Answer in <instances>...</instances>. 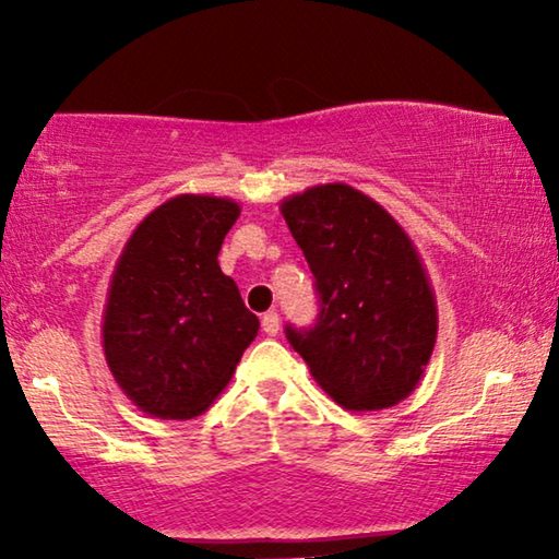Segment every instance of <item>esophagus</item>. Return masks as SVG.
<instances>
[{"label":"esophagus","mask_w":559,"mask_h":559,"mask_svg":"<svg viewBox=\"0 0 559 559\" xmlns=\"http://www.w3.org/2000/svg\"><path fill=\"white\" fill-rule=\"evenodd\" d=\"M262 328H264L266 335H277L280 333V316H277V310L264 312V316H262Z\"/></svg>","instance_id":"esophagus-1"}]
</instances>
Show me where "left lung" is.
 Masks as SVG:
<instances>
[{"label": "left lung", "instance_id": "8db88e82", "mask_svg": "<svg viewBox=\"0 0 559 559\" xmlns=\"http://www.w3.org/2000/svg\"><path fill=\"white\" fill-rule=\"evenodd\" d=\"M280 211L320 295L318 323L287 325V341L343 409L394 407L415 392L438 338V302L415 243L346 182L312 186Z\"/></svg>", "mask_w": 559, "mask_h": 559}]
</instances>
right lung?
Instances as JSON below:
<instances>
[{
    "label": "right lung",
    "mask_w": 559,
    "mask_h": 559,
    "mask_svg": "<svg viewBox=\"0 0 559 559\" xmlns=\"http://www.w3.org/2000/svg\"><path fill=\"white\" fill-rule=\"evenodd\" d=\"M239 203L175 195L129 236L104 305V356L129 400L159 419H190L231 381L259 318L218 266Z\"/></svg>",
    "instance_id": "add662e5"
}]
</instances>
